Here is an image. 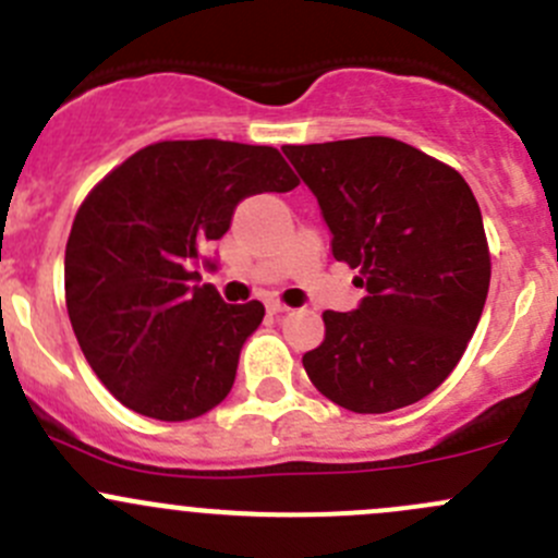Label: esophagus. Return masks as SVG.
<instances>
[{"mask_svg":"<svg viewBox=\"0 0 558 558\" xmlns=\"http://www.w3.org/2000/svg\"><path fill=\"white\" fill-rule=\"evenodd\" d=\"M266 308H268V314H277V317H279V314L290 312V308H287L284 303H279V301H268V303H266Z\"/></svg>","mask_w":558,"mask_h":558,"instance_id":"34e87169","label":"esophagus"}]
</instances>
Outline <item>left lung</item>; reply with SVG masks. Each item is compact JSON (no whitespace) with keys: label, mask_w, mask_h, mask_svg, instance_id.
<instances>
[{"label":"left lung","mask_w":558,"mask_h":558,"mask_svg":"<svg viewBox=\"0 0 558 558\" xmlns=\"http://www.w3.org/2000/svg\"><path fill=\"white\" fill-rule=\"evenodd\" d=\"M317 197L336 260L366 295L325 312L303 355L314 388L361 415L426 399L464 355L490 281L488 241L461 173L393 137L281 146Z\"/></svg>","instance_id":"1"}]
</instances>
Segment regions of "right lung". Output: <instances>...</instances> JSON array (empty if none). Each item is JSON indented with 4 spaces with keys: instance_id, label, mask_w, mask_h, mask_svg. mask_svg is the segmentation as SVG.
<instances>
[{
    "instance_id": "obj_1",
    "label": "right lung",
    "mask_w": 558,
    "mask_h": 558,
    "mask_svg": "<svg viewBox=\"0 0 558 558\" xmlns=\"http://www.w3.org/2000/svg\"><path fill=\"white\" fill-rule=\"evenodd\" d=\"M271 146L162 141L110 170L75 214L64 292L75 339L99 383L154 421H192L230 393L260 301L225 303L197 284L203 252L244 197L290 192Z\"/></svg>"
}]
</instances>
